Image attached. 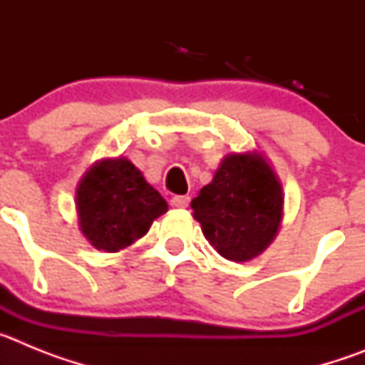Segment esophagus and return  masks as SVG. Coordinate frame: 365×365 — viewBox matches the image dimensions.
<instances>
[{
	"label": "esophagus",
	"mask_w": 365,
	"mask_h": 365,
	"mask_svg": "<svg viewBox=\"0 0 365 365\" xmlns=\"http://www.w3.org/2000/svg\"><path fill=\"white\" fill-rule=\"evenodd\" d=\"M188 202H190L188 195H173V197L170 199V205H172L173 208H186Z\"/></svg>",
	"instance_id": "obj_1"
}]
</instances>
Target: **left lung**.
Returning <instances> with one entry per match:
<instances>
[{
	"mask_svg": "<svg viewBox=\"0 0 365 365\" xmlns=\"http://www.w3.org/2000/svg\"><path fill=\"white\" fill-rule=\"evenodd\" d=\"M192 210L205 237L225 259L248 261L278 234L282 185L259 153H230L214 180L193 199Z\"/></svg>",
	"mask_w": 365,
	"mask_h": 365,
	"instance_id": "8db88e82",
	"label": "left lung"
}]
</instances>
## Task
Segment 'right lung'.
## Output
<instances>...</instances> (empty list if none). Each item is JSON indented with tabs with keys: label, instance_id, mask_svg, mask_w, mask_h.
<instances>
[{
	"label": "right lung",
	"instance_id": "add662e5",
	"mask_svg": "<svg viewBox=\"0 0 365 365\" xmlns=\"http://www.w3.org/2000/svg\"><path fill=\"white\" fill-rule=\"evenodd\" d=\"M76 210L89 243L104 252H118L150 230L168 202L131 160L118 157L100 160L82 177Z\"/></svg>",
	"mask_w": 365,
	"mask_h": 365
}]
</instances>
